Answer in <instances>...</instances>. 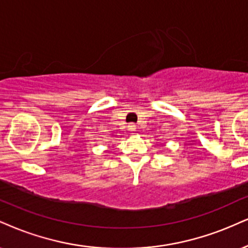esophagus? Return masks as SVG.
I'll return each instance as SVG.
<instances>
[{
	"label": "esophagus",
	"mask_w": 248,
	"mask_h": 248,
	"mask_svg": "<svg viewBox=\"0 0 248 248\" xmlns=\"http://www.w3.org/2000/svg\"><path fill=\"white\" fill-rule=\"evenodd\" d=\"M136 129H137V126L134 124H130L129 125V130L132 131V132H133V131H136Z\"/></svg>",
	"instance_id": "obj_1"
}]
</instances>
